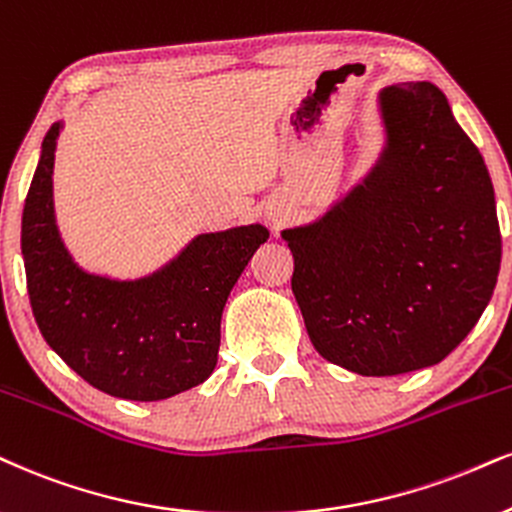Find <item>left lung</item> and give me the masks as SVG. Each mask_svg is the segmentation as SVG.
<instances>
[{"mask_svg":"<svg viewBox=\"0 0 512 512\" xmlns=\"http://www.w3.org/2000/svg\"><path fill=\"white\" fill-rule=\"evenodd\" d=\"M380 163L318 223L285 230L292 292L320 356L387 377L444 361L501 268L494 185L432 82L380 97Z\"/></svg>","mask_w":512,"mask_h":512,"instance_id":"left-lung-1","label":"left lung"}]
</instances>
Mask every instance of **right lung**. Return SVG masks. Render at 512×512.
<instances>
[{
  "label": "right lung",
  "instance_id": "1",
  "mask_svg": "<svg viewBox=\"0 0 512 512\" xmlns=\"http://www.w3.org/2000/svg\"><path fill=\"white\" fill-rule=\"evenodd\" d=\"M61 123L49 128L23 208L21 249L33 315L47 344L85 382L128 401L197 387L218 363L220 315L263 225L199 235L159 273L135 282L73 263L54 220L52 170Z\"/></svg>",
  "mask_w": 512,
  "mask_h": 512
}]
</instances>
